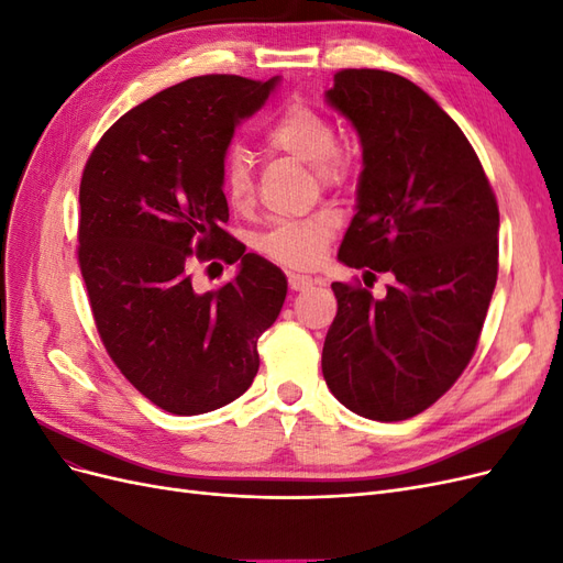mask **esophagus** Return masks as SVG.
Here are the masks:
<instances>
[{
	"label": "esophagus",
	"mask_w": 563,
	"mask_h": 563,
	"mask_svg": "<svg viewBox=\"0 0 563 563\" xmlns=\"http://www.w3.org/2000/svg\"><path fill=\"white\" fill-rule=\"evenodd\" d=\"M319 284H321V279H314L310 275H296V272L288 275V286H291V291H308V288L319 286Z\"/></svg>",
	"instance_id": "1"
}]
</instances>
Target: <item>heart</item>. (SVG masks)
I'll list each match as a JSON object with an SVG mask.
<instances>
[{"label": "heart", "instance_id": "b5f03b06", "mask_svg": "<svg viewBox=\"0 0 563 563\" xmlns=\"http://www.w3.org/2000/svg\"><path fill=\"white\" fill-rule=\"evenodd\" d=\"M265 143L269 150L312 166L323 185L343 183L352 168L350 157L335 147L338 133L331 119L302 100H294L279 112L265 133ZM223 195L234 211L251 207L253 174L242 152H232L223 164ZM335 228L338 218L331 211L286 220L263 236L261 249L286 267H312L319 263Z\"/></svg>", "mask_w": 563, "mask_h": 563}]
</instances>
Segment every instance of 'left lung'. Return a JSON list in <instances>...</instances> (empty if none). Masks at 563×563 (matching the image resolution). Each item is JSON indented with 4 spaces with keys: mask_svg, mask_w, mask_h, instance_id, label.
Wrapping results in <instances>:
<instances>
[{
    "mask_svg": "<svg viewBox=\"0 0 563 563\" xmlns=\"http://www.w3.org/2000/svg\"><path fill=\"white\" fill-rule=\"evenodd\" d=\"M362 143L354 218L338 261L391 282L383 298L333 282L321 371L352 413H422L460 378L498 279L500 213L465 133L413 81L340 70L323 93Z\"/></svg>",
    "mask_w": 563,
    "mask_h": 563,
    "instance_id": "8db88e82",
    "label": "left lung"
}]
</instances>
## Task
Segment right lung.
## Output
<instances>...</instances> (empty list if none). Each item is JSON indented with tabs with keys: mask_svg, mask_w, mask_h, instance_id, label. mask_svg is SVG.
I'll return each mask as SVG.
<instances>
[{
	"mask_svg": "<svg viewBox=\"0 0 563 563\" xmlns=\"http://www.w3.org/2000/svg\"><path fill=\"white\" fill-rule=\"evenodd\" d=\"M279 81H180L119 117L84 168L79 267L98 333L124 378L168 413L242 397L261 366L258 338L282 312L284 272L223 230L234 129ZM192 252L236 262L235 279L195 292Z\"/></svg>",
	"mask_w": 563,
	"mask_h": 563,
	"instance_id": "add662e5",
	"label": "right lung"
}]
</instances>
